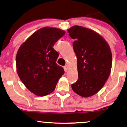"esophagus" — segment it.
<instances>
[{
  "label": "esophagus",
  "instance_id": "1",
  "mask_svg": "<svg viewBox=\"0 0 127 127\" xmlns=\"http://www.w3.org/2000/svg\"><path fill=\"white\" fill-rule=\"evenodd\" d=\"M64 70H65V72H67V71H68V69H69V67H68V65H65L64 66Z\"/></svg>",
  "mask_w": 127,
  "mask_h": 127
}]
</instances>
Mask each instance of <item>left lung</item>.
Returning a JSON list of instances; mask_svg holds the SVG:
<instances>
[{
    "instance_id": "left-lung-1",
    "label": "left lung",
    "mask_w": 127,
    "mask_h": 127,
    "mask_svg": "<svg viewBox=\"0 0 127 127\" xmlns=\"http://www.w3.org/2000/svg\"><path fill=\"white\" fill-rule=\"evenodd\" d=\"M67 31L75 40L73 48L77 58L78 80L71 87L82 97H92L102 88L110 75V46L102 36L90 29L75 25Z\"/></svg>"
}]
</instances>
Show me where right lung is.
<instances>
[{
    "label": "right lung",
    "mask_w": 127,
    "mask_h": 127,
    "mask_svg": "<svg viewBox=\"0 0 127 127\" xmlns=\"http://www.w3.org/2000/svg\"><path fill=\"white\" fill-rule=\"evenodd\" d=\"M65 31L44 27L37 30L19 48L16 56L17 72L26 88L37 96H45L55 90L64 73L56 64L59 53L53 48Z\"/></svg>",
    "instance_id": "right-lung-1"
}]
</instances>
